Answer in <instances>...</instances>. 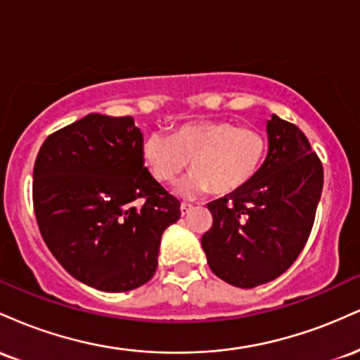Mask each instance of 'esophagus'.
<instances>
[{
    "mask_svg": "<svg viewBox=\"0 0 360 360\" xmlns=\"http://www.w3.org/2000/svg\"><path fill=\"white\" fill-rule=\"evenodd\" d=\"M193 210V206L191 205H188V203H183L181 205V214H183V217H186V214H188L189 212H191Z\"/></svg>",
    "mask_w": 360,
    "mask_h": 360,
    "instance_id": "1",
    "label": "esophagus"
}]
</instances>
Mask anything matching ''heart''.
Masks as SVG:
<instances>
[{
    "instance_id": "b5f03b06",
    "label": "heart",
    "mask_w": 360,
    "mask_h": 360,
    "mask_svg": "<svg viewBox=\"0 0 360 360\" xmlns=\"http://www.w3.org/2000/svg\"><path fill=\"white\" fill-rule=\"evenodd\" d=\"M142 159L155 179L172 183L191 160L194 171L177 184V193L196 198L208 193L230 194L249 184L266 157L267 143L254 128L229 120L183 123L167 135L150 131L142 142Z\"/></svg>"
}]
</instances>
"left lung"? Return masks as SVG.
Returning a JSON list of instances; mask_svg holds the SVG:
<instances>
[{"mask_svg":"<svg viewBox=\"0 0 360 360\" xmlns=\"http://www.w3.org/2000/svg\"><path fill=\"white\" fill-rule=\"evenodd\" d=\"M267 155L238 191L208 203L201 237L208 266L237 288H255L289 269L307 243L323 188V167L298 127L272 115Z\"/></svg>","mask_w":360,"mask_h":360,"instance_id":"8db88e82","label":"left lung"}]
</instances>
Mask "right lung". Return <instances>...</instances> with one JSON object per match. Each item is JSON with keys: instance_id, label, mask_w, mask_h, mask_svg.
Segmentation results:
<instances>
[{"instance_id": "1", "label": "right lung", "mask_w": 360, "mask_h": 360, "mask_svg": "<svg viewBox=\"0 0 360 360\" xmlns=\"http://www.w3.org/2000/svg\"><path fill=\"white\" fill-rule=\"evenodd\" d=\"M131 117L89 113L49 135L34 167L37 223L72 278L123 292L154 276L181 203L152 177Z\"/></svg>"}]
</instances>
